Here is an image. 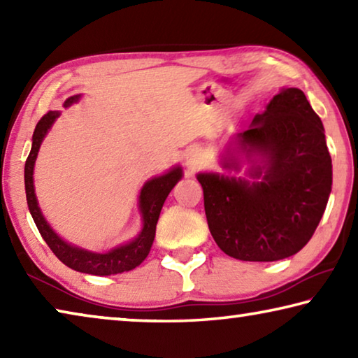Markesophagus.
Returning <instances> with one entry per match:
<instances>
[{"label": "esophagus", "instance_id": "esophagus-1", "mask_svg": "<svg viewBox=\"0 0 358 358\" xmlns=\"http://www.w3.org/2000/svg\"><path fill=\"white\" fill-rule=\"evenodd\" d=\"M185 164L189 169H196L202 164V153L201 150L197 148H191L186 151L185 155Z\"/></svg>", "mask_w": 358, "mask_h": 358}]
</instances>
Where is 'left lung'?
I'll use <instances>...</instances> for the list:
<instances>
[{
	"mask_svg": "<svg viewBox=\"0 0 358 358\" xmlns=\"http://www.w3.org/2000/svg\"><path fill=\"white\" fill-rule=\"evenodd\" d=\"M246 178L197 173L208 229L227 256L273 262L294 256L319 226L331 192L324 124L299 88H282L234 134L220 164Z\"/></svg>",
	"mask_w": 358,
	"mask_h": 358,
	"instance_id": "8db88e82",
	"label": "left lung"
}]
</instances>
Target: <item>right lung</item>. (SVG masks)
Segmentation results:
<instances>
[{
    "label": "right lung",
    "mask_w": 358,
    "mask_h": 358,
    "mask_svg": "<svg viewBox=\"0 0 358 358\" xmlns=\"http://www.w3.org/2000/svg\"><path fill=\"white\" fill-rule=\"evenodd\" d=\"M82 94L71 96V98L64 101L63 106L71 107L72 104L78 102ZM59 115H62L59 110H50L39 120L33 134L31 151H29L28 159L25 162L27 202L29 213H31L36 222V227H38L42 238L45 240V243L53 251V254H55L64 265H68L69 268L76 271H80V273L108 276L136 268V266L141 265L148 256L156 235V224L157 220H159L162 205H164L169 192L173 189V186L178 183L181 177H183V169L180 166H175L171 171L159 175V177L150 178L147 183L142 186L137 203L138 213H141L142 217V229L141 232L137 234V237L129 240L128 243L115 246L110 251L106 252L88 251L85 250V248L72 245L69 241L59 237L55 230L52 229L50 224L47 222L45 216L42 215L38 197H36L34 192L33 175L36 157H38L39 148L42 142H44L45 136L48 134V131L52 129L53 123H55Z\"/></svg>",
    "instance_id": "obj_1"
}]
</instances>
